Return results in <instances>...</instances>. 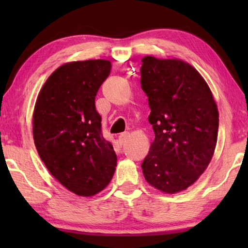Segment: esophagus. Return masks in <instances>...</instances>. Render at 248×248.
Here are the masks:
<instances>
[{
    "instance_id": "1",
    "label": "esophagus",
    "mask_w": 248,
    "mask_h": 248,
    "mask_svg": "<svg viewBox=\"0 0 248 248\" xmlns=\"http://www.w3.org/2000/svg\"><path fill=\"white\" fill-rule=\"evenodd\" d=\"M128 137H129V132H128V131H124V132L121 133L120 136H119V142H120V144H124V142L127 141Z\"/></svg>"
}]
</instances>
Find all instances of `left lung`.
I'll return each instance as SVG.
<instances>
[{"mask_svg": "<svg viewBox=\"0 0 248 248\" xmlns=\"http://www.w3.org/2000/svg\"><path fill=\"white\" fill-rule=\"evenodd\" d=\"M141 87L148 96L155 138L142 163L146 182L165 194L186 190L215 153L219 111L207 82L180 59H142Z\"/></svg>", "mask_w": 248, "mask_h": 248, "instance_id": "obj_1", "label": "left lung"}]
</instances>
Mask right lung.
Here are the masks:
<instances>
[{
    "label": "right lung",
    "instance_id": "obj_1",
    "mask_svg": "<svg viewBox=\"0 0 248 248\" xmlns=\"http://www.w3.org/2000/svg\"><path fill=\"white\" fill-rule=\"evenodd\" d=\"M110 70V61L103 59L62 64L41 87L33 108V141L41 161L62 186L81 197L104 190L117 166L95 108Z\"/></svg>",
    "mask_w": 248,
    "mask_h": 248
}]
</instances>
